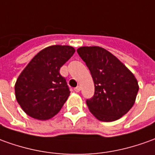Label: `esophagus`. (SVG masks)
I'll return each instance as SVG.
<instances>
[{
    "instance_id": "obj_1",
    "label": "esophagus",
    "mask_w": 155,
    "mask_h": 155,
    "mask_svg": "<svg viewBox=\"0 0 155 155\" xmlns=\"http://www.w3.org/2000/svg\"><path fill=\"white\" fill-rule=\"evenodd\" d=\"M80 90H81V87H80V86H78V87H76V88H74V91L77 92V93L80 92Z\"/></svg>"
}]
</instances>
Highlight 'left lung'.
<instances>
[{
  "instance_id": "8db88e82",
  "label": "left lung",
  "mask_w": 155,
  "mask_h": 155,
  "mask_svg": "<svg viewBox=\"0 0 155 155\" xmlns=\"http://www.w3.org/2000/svg\"><path fill=\"white\" fill-rule=\"evenodd\" d=\"M78 53L88 67L94 94L88 110L101 121H114L133 106L139 89L135 76L110 52L100 46H83Z\"/></svg>"
}]
</instances>
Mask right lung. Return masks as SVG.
<instances>
[{
  "label": "right lung",
  "mask_w": 155,
  "mask_h": 155,
  "mask_svg": "<svg viewBox=\"0 0 155 155\" xmlns=\"http://www.w3.org/2000/svg\"><path fill=\"white\" fill-rule=\"evenodd\" d=\"M74 52L75 49L70 45L46 47L22 70L15 84V95L28 116L49 120L62 108L70 90L60 69Z\"/></svg>",
  "instance_id": "1"
}]
</instances>
